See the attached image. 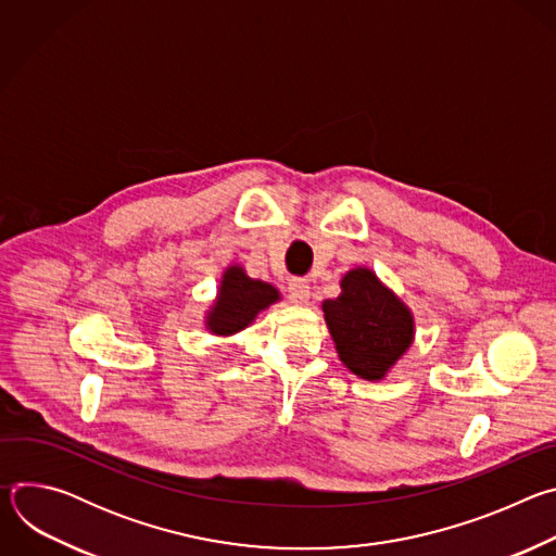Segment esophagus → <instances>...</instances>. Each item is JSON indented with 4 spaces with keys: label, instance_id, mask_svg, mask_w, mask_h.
I'll return each instance as SVG.
<instances>
[{
    "label": "esophagus",
    "instance_id": "1",
    "mask_svg": "<svg viewBox=\"0 0 556 556\" xmlns=\"http://www.w3.org/2000/svg\"><path fill=\"white\" fill-rule=\"evenodd\" d=\"M288 294H290V301L296 303V305H307L309 301V286L305 279H292L288 283Z\"/></svg>",
    "mask_w": 556,
    "mask_h": 556
}]
</instances>
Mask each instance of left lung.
<instances>
[{
	"instance_id": "obj_1",
	"label": "left lung",
	"mask_w": 556,
	"mask_h": 556,
	"mask_svg": "<svg viewBox=\"0 0 556 556\" xmlns=\"http://www.w3.org/2000/svg\"><path fill=\"white\" fill-rule=\"evenodd\" d=\"M321 309L341 363L363 380H384L416 341L412 307L367 266L348 270Z\"/></svg>"
}]
</instances>
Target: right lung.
<instances>
[{"label":"right lung","instance_id":"obj_1","mask_svg":"<svg viewBox=\"0 0 556 556\" xmlns=\"http://www.w3.org/2000/svg\"><path fill=\"white\" fill-rule=\"evenodd\" d=\"M281 301V292L262 279L247 275L242 264H228L219 277L217 294L204 312L208 334L228 339L255 324L257 316L273 303Z\"/></svg>","mask_w":556,"mask_h":556}]
</instances>
